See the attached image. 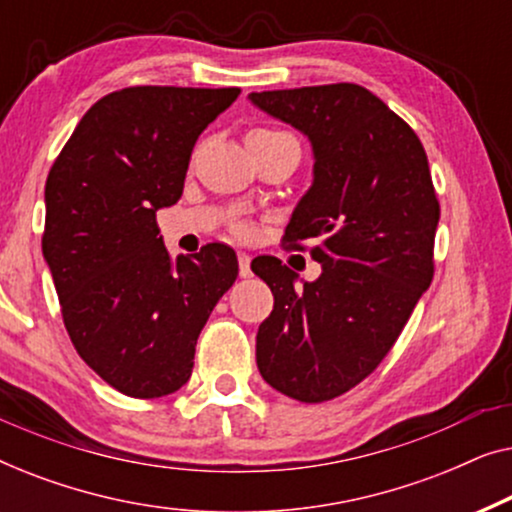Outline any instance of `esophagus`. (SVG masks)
<instances>
[{"label": "esophagus", "instance_id": "34e87169", "mask_svg": "<svg viewBox=\"0 0 512 512\" xmlns=\"http://www.w3.org/2000/svg\"><path fill=\"white\" fill-rule=\"evenodd\" d=\"M237 263H240V277H251V256L240 251L237 254Z\"/></svg>", "mask_w": 512, "mask_h": 512}]
</instances>
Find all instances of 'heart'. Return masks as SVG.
I'll list each match as a JSON object with an SVG mask.
<instances>
[{
	"mask_svg": "<svg viewBox=\"0 0 512 512\" xmlns=\"http://www.w3.org/2000/svg\"><path fill=\"white\" fill-rule=\"evenodd\" d=\"M277 135H284V132H279V130H254L249 137H277ZM233 230H235V235H240V237L249 235V228L242 226V223L233 226Z\"/></svg>",
	"mask_w": 512,
	"mask_h": 512,
	"instance_id": "obj_1",
	"label": "heart"
}]
</instances>
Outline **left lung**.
<instances>
[{"instance_id":"obj_1","label":"left lung","mask_w":512,"mask_h":512,"mask_svg":"<svg viewBox=\"0 0 512 512\" xmlns=\"http://www.w3.org/2000/svg\"><path fill=\"white\" fill-rule=\"evenodd\" d=\"M249 100L310 137L314 181L284 244L324 268L317 282L296 284L275 256L251 263L275 296L258 326L256 363L272 389L324 403L380 366L429 289L438 195L415 130L363 86L265 90Z\"/></svg>"}]
</instances>
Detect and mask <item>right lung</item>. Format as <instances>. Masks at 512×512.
Masks as SVG:
<instances>
[{
    "instance_id": "add662e5",
    "label": "right lung",
    "mask_w": 512,
    "mask_h": 512,
    "mask_svg": "<svg viewBox=\"0 0 512 512\" xmlns=\"http://www.w3.org/2000/svg\"><path fill=\"white\" fill-rule=\"evenodd\" d=\"M240 88L132 86L81 118L46 179L41 249L72 345L132 398L177 391L198 335L237 279V256L212 242L172 258L156 221L181 198L200 132Z\"/></svg>"
}]
</instances>
